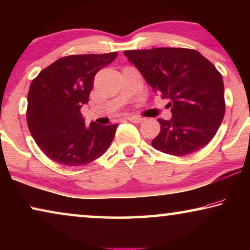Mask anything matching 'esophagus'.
<instances>
[{
    "label": "esophagus",
    "mask_w": 250,
    "mask_h": 250,
    "mask_svg": "<svg viewBox=\"0 0 250 250\" xmlns=\"http://www.w3.org/2000/svg\"><path fill=\"white\" fill-rule=\"evenodd\" d=\"M127 119L129 122L134 123V124H139V123H142L143 118H140V117H127Z\"/></svg>",
    "instance_id": "1"
}]
</instances>
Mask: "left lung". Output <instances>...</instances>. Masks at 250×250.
Returning a JSON list of instances; mask_svg holds the SVG:
<instances>
[{"label": "left lung", "mask_w": 250, "mask_h": 250, "mask_svg": "<svg viewBox=\"0 0 250 250\" xmlns=\"http://www.w3.org/2000/svg\"><path fill=\"white\" fill-rule=\"evenodd\" d=\"M157 93L168 99L169 121L159 118L160 133L151 145L173 156L204 148L220 128L225 114L223 78L203 54L184 47L124 51Z\"/></svg>", "instance_id": "8db88e82"}]
</instances>
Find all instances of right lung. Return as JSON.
<instances>
[{"instance_id": "right-lung-1", "label": "right lung", "mask_w": 250, "mask_h": 250, "mask_svg": "<svg viewBox=\"0 0 250 250\" xmlns=\"http://www.w3.org/2000/svg\"><path fill=\"white\" fill-rule=\"evenodd\" d=\"M117 52L73 54L43 69L30 84L27 124L40 149L66 166L90 164L107 151L115 125H85L82 105L88 102L95 74L115 60Z\"/></svg>"}]
</instances>
